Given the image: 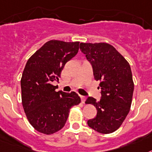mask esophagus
Segmentation results:
<instances>
[{"instance_id":"esophagus-1","label":"esophagus","mask_w":152,"mask_h":152,"mask_svg":"<svg viewBox=\"0 0 152 152\" xmlns=\"http://www.w3.org/2000/svg\"><path fill=\"white\" fill-rule=\"evenodd\" d=\"M80 97H81V102H82V103H84V102H85V100H86V98H85V96H80Z\"/></svg>"}]
</instances>
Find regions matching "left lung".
I'll return each mask as SVG.
<instances>
[{
	"instance_id": "left-lung-1",
	"label": "left lung",
	"mask_w": 152,
	"mask_h": 152,
	"mask_svg": "<svg viewBox=\"0 0 152 152\" xmlns=\"http://www.w3.org/2000/svg\"><path fill=\"white\" fill-rule=\"evenodd\" d=\"M80 49L91 63L94 77L100 81V101L88 97L86 104L97 110L88 125L101 134H110L121 126L130 111L134 81L129 63L112 45L106 42H81Z\"/></svg>"
}]
</instances>
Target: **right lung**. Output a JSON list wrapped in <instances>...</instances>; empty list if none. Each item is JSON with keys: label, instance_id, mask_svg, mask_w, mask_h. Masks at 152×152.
Listing matches in <instances>:
<instances>
[{"label": "right lung", "instance_id": "right-lung-1", "mask_svg": "<svg viewBox=\"0 0 152 152\" xmlns=\"http://www.w3.org/2000/svg\"><path fill=\"white\" fill-rule=\"evenodd\" d=\"M78 50L79 42L50 40L26 63L21 79L22 106L28 122L39 132L52 134L62 129L70 109L81 102L76 92L56 91L52 85Z\"/></svg>", "mask_w": 152, "mask_h": 152}]
</instances>
